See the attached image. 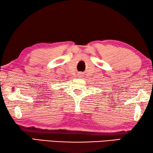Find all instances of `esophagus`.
<instances>
[{
  "label": "esophagus",
  "instance_id": "obj_1",
  "mask_svg": "<svg viewBox=\"0 0 153 153\" xmlns=\"http://www.w3.org/2000/svg\"><path fill=\"white\" fill-rule=\"evenodd\" d=\"M80 75H81V74H80Z\"/></svg>",
  "mask_w": 153,
  "mask_h": 153
}]
</instances>
